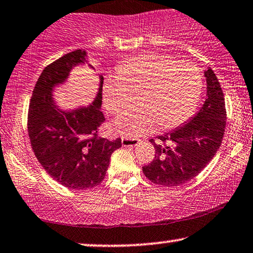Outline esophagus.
I'll list each match as a JSON object with an SVG mask.
<instances>
[{
  "instance_id": "esophagus-1",
  "label": "esophagus",
  "mask_w": 253,
  "mask_h": 253,
  "mask_svg": "<svg viewBox=\"0 0 253 253\" xmlns=\"http://www.w3.org/2000/svg\"><path fill=\"white\" fill-rule=\"evenodd\" d=\"M121 143H123L124 147H135L140 143V139H136V137L124 136L123 140H121Z\"/></svg>"
}]
</instances>
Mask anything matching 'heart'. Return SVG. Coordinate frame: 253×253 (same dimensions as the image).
<instances>
[{
    "instance_id": "heart-1",
    "label": "heart",
    "mask_w": 253,
    "mask_h": 253,
    "mask_svg": "<svg viewBox=\"0 0 253 253\" xmlns=\"http://www.w3.org/2000/svg\"><path fill=\"white\" fill-rule=\"evenodd\" d=\"M202 92V75L194 64L166 53H146L121 63L117 76H108L103 87L105 107L121 114L137 95L140 105L114 123L117 132L140 136L156 126L174 129L190 119Z\"/></svg>"
}]
</instances>
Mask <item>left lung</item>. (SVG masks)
Returning a JSON list of instances; mask_svg holds the SVG:
<instances>
[{"mask_svg":"<svg viewBox=\"0 0 253 253\" xmlns=\"http://www.w3.org/2000/svg\"><path fill=\"white\" fill-rule=\"evenodd\" d=\"M207 99L203 106L183 126L158 136L155 156L142 167L153 183L176 187L193 180L211 161L219 149L226 126L225 100L222 87L211 69L204 72Z\"/></svg>","mask_w":253,"mask_h":253,"instance_id":"obj_1","label":"left lung"}]
</instances>
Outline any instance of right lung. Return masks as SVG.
I'll use <instances>...</instances> for the list:
<instances>
[{
    "mask_svg": "<svg viewBox=\"0 0 253 253\" xmlns=\"http://www.w3.org/2000/svg\"><path fill=\"white\" fill-rule=\"evenodd\" d=\"M86 62V52L76 50L49 64L35 85L28 112V133L38 162L64 187L75 190L93 188L104 180L111 155L121 139L98 136L105 121L100 111L104 77L93 104L73 111L57 107L52 89L68 79L73 66ZM91 66V65H89Z\"/></svg>",
    "mask_w": 253,
    "mask_h": 253,
    "instance_id": "obj_1",
    "label": "right lung"
}]
</instances>
